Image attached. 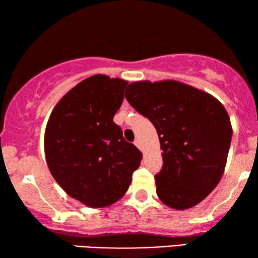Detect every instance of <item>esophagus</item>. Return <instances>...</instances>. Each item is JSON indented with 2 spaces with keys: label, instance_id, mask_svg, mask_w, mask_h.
<instances>
[{
  "label": "esophagus",
  "instance_id": "34e87169",
  "mask_svg": "<svg viewBox=\"0 0 258 258\" xmlns=\"http://www.w3.org/2000/svg\"><path fill=\"white\" fill-rule=\"evenodd\" d=\"M134 145H136L137 147H139V148H140V146H141L140 140H139V139H136V140H134Z\"/></svg>",
  "mask_w": 258,
  "mask_h": 258
}]
</instances>
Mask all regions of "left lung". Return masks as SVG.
I'll list each match as a JSON object with an SVG mask.
<instances>
[{
	"instance_id": "obj_1",
	"label": "left lung",
	"mask_w": 258,
	"mask_h": 258,
	"mask_svg": "<svg viewBox=\"0 0 258 258\" xmlns=\"http://www.w3.org/2000/svg\"><path fill=\"white\" fill-rule=\"evenodd\" d=\"M125 98L157 128L162 168L157 194L170 208L188 209L208 197L226 167L233 130L216 98L174 81L138 82Z\"/></svg>"
}]
</instances>
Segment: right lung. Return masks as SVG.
<instances>
[{"instance_id": "1", "label": "right lung", "mask_w": 258, "mask_h": 258, "mask_svg": "<svg viewBox=\"0 0 258 258\" xmlns=\"http://www.w3.org/2000/svg\"><path fill=\"white\" fill-rule=\"evenodd\" d=\"M126 85L122 79L92 76L61 98L46 125L50 172L71 198L92 208L124 197L143 159L113 121Z\"/></svg>"}]
</instances>
